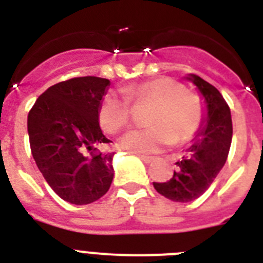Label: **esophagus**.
<instances>
[{
    "mask_svg": "<svg viewBox=\"0 0 263 263\" xmlns=\"http://www.w3.org/2000/svg\"><path fill=\"white\" fill-rule=\"evenodd\" d=\"M139 158H141L145 163H152V162H154L155 159L154 157H148V155H139Z\"/></svg>",
    "mask_w": 263,
    "mask_h": 263,
    "instance_id": "esophagus-1",
    "label": "esophagus"
}]
</instances>
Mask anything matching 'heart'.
Wrapping results in <instances>:
<instances>
[{
    "instance_id": "1",
    "label": "heart",
    "mask_w": 263,
    "mask_h": 263,
    "mask_svg": "<svg viewBox=\"0 0 263 263\" xmlns=\"http://www.w3.org/2000/svg\"><path fill=\"white\" fill-rule=\"evenodd\" d=\"M124 96L108 95L99 109V121L110 134L126 129L133 120L130 103L152 104L146 115L150 126L125 134L121 146L132 153H154L162 147L191 141L205 120V104L196 92L170 78H158L125 88Z\"/></svg>"
}]
</instances>
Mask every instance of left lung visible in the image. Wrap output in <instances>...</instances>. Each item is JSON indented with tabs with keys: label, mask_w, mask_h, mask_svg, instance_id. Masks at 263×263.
<instances>
[{
	"label": "left lung",
	"mask_w": 263,
	"mask_h": 263,
	"mask_svg": "<svg viewBox=\"0 0 263 263\" xmlns=\"http://www.w3.org/2000/svg\"><path fill=\"white\" fill-rule=\"evenodd\" d=\"M187 79L194 81L205 99L206 124L194 145L176 162L173 178L153 183L160 195L178 203L195 200L210 188L227 162L233 134L231 109L217 88L196 75Z\"/></svg>",
	"instance_id": "1"
}]
</instances>
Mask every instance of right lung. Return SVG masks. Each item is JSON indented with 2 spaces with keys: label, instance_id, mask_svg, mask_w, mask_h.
I'll return each mask as SVG.
<instances>
[{
  "label": "right lung",
  "instance_id": "right-lung-1",
  "mask_svg": "<svg viewBox=\"0 0 263 263\" xmlns=\"http://www.w3.org/2000/svg\"><path fill=\"white\" fill-rule=\"evenodd\" d=\"M109 85L96 76L73 78L48 88L29 111L30 147L46 182L63 200L84 205L99 200L113 180L110 145L99 125Z\"/></svg>",
  "mask_w": 263,
  "mask_h": 263
}]
</instances>
